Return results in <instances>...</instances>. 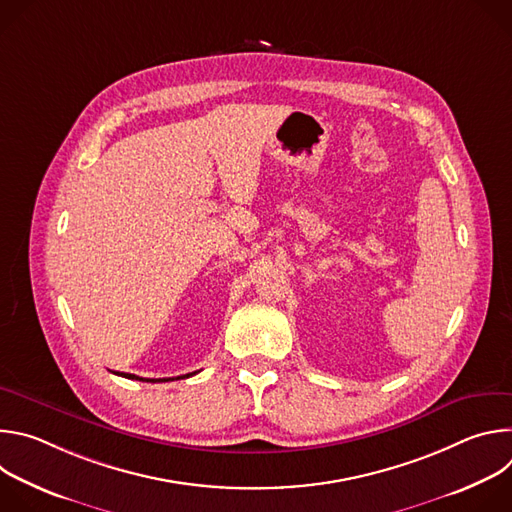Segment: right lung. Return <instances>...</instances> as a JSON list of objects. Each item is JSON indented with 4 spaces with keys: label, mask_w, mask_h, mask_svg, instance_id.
<instances>
[{
    "label": "right lung",
    "mask_w": 512,
    "mask_h": 512,
    "mask_svg": "<svg viewBox=\"0 0 512 512\" xmlns=\"http://www.w3.org/2000/svg\"><path fill=\"white\" fill-rule=\"evenodd\" d=\"M115 375H119V377H125V379H135V381H145V383H166V381H174V379H141V377H137V375H125V373H115ZM194 373H190V375H182V377H176V379H188V377H192Z\"/></svg>",
    "instance_id": "add662e5"
}]
</instances>
